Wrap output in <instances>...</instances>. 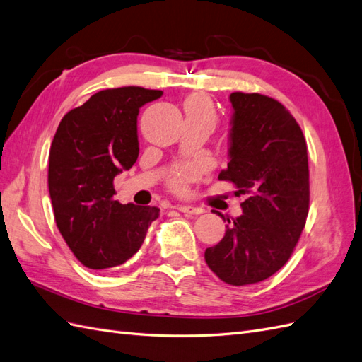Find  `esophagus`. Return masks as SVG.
I'll return each mask as SVG.
<instances>
[{"instance_id": "1", "label": "esophagus", "mask_w": 362, "mask_h": 362, "mask_svg": "<svg viewBox=\"0 0 362 362\" xmlns=\"http://www.w3.org/2000/svg\"><path fill=\"white\" fill-rule=\"evenodd\" d=\"M177 209L180 212H183V214H187V216H199V214H203V212H205V209H203V208L192 206V205H180Z\"/></svg>"}]
</instances>
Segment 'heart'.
Masks as SVG:
<instances>
[{"label":"heart","instance_id":"b5f03b06","mask_svg":"<svg viewBox=\"0 0 362 362\" xmlns=\"http://www.w3.org/2000/svg\"><path fill=\"white\" fill-rule=\"evenodd\" d=\"M185 113H187L188 119H197L203 120V122L209 124L214 128L217 122V115L212 107L211 100L203 95H194L189 96L185 102ZM196 175V171L191 168H185L175 173L171 179V185L175 191H185L187 189V183Z\"/></svg>","mask_w":362,"mask_h":362}]
</instances>
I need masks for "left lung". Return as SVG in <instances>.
Segmentation results:
<instances>
[{"instance_id":"8db88e82","label":"left lung","mask_w":362,"mask_h":362,"mask_svg":"<svg viewBox=\"0 0 362 362\" xmlns=\"http://www.w3.org/2000/svg\"><path fill=\"white\" fill-rule=\"evenodd\" d=\"M229 100V162L218 179L233 182L247 199L205 260L221 281L246 286L280 271L298 243L309 212L308 145L278 100L242 91Z\"/></svg>"}]
</instances>
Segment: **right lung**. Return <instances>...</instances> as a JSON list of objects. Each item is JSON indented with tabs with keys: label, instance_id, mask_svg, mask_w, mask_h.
<instances>
[{
	"label": "right lung",
	"instance_id": "obj_1",
	"mask_svg": "<svg viewBox=\"0 0 362 362\" xmlns=\"http://www.w3.org/2000/svg\"><path fill=\"white\" fill-rule=\"evenodd\" d=\"M162 90L120 87L98 91L62 117L49 154L54 221L78 260L90 269L124 264L141 249L156 206L122 205L113 180L139 156L137 116Z\"/></svg>",
	"mask_w": 362,
	"mask_h": 362
}]
</instances>
